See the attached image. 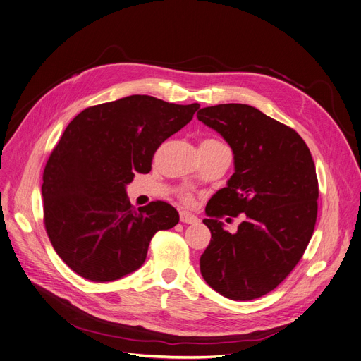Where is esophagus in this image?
I'll return each mask as SVG.
<instances>
[{
	"label": "esophagus",
	"mask_w": 361,
	"mask_h": 361,
	"mask_svg": "<svg viewBox=\"0 0 361 361\" xmlns=\"http://www.w3.org/2000/svg\"><path fill=\"white\" fill-rule=\"evenodd\" d=\"M179 217H180V221H182V223H186V224H192V223H197V221H198V217H197V216L190 214V213H186V211H180Z\"/></svg>",
	"instance_id": "obj_1"
}]
</instances>
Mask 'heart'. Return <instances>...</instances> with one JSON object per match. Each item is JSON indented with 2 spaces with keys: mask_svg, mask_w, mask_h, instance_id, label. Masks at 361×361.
<instances>
[{
  "mask_svg": "<svg viewBox=\"0 0 361 361\" xmlns=\"http://www.w3.org/2000/svg\"><path fill=\"white\" fill-rule=\"evenodd\" d=\"M183 200H185V201H190V197L186 195V194H183Z\"/></svg>",
  "mask_w": 361,
  "mask_h": 361,
  "instance_id": "heart-1",
  "label": "heart"
}]
</instances>
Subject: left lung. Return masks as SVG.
I'll list each match as a JSON object with an SVG mask.
<instances>
[{
  "label": "left lung",
  "instance_id": "1",
  "mask_svg": "<svg viewBox=\"0 0 361 361\" xmlns=\"http://www.w3.org/2000/svg\"><path fill=\"white\" fill-rule=\"evenodd\" d=\"M197 116L235 154V173L205 208L211 240L201 274L230 300L262 298L298 265L313 235L319 186L310 150L290 126L249 104L208 106ZM226 215L243 217L233 235L219 221Z\"/></svg>",
  "mask_w": 361,
  "mask_h": 361
}]
</instances>
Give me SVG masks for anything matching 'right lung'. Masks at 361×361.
I'll return each mask as SVG.
<instances>
[{
    "instance_id": "obj_1",
    "label": "right lung",
    "mask_w": 361,
    "mask_h": 361,
    "mask_svg": "<svg viewBox=\"0 0 361 361\" xmlns=\"http://www.w3.org/2000/svg\"><path fill=\"white\" fill-rule=\"evenodd\" d=\"M198 108L134 94L90 106L68 123L47 161L42 197L48 238L80 277L122 279L144 264L159 230L179 223L176 208L164 201L135 209L125 185L135 172L152 171L160 144Z\"/></svg>"
}]
</instances>
